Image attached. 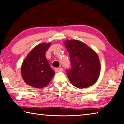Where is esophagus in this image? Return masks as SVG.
I'll use <instances>...</instances> for the list:
<instances>
[{"label": "esophagus", "instance_id": "34e87169", "mask_svg": "<svg viewBox=\"0 0 124 124\" xmlns=\"http://www.w3.org/2000/svg\"><path fill=\"white\" fill-rule=\"evenodd\" d=\"M62 70H63L62 68H56L55 69H54V70H55L56 72H61V71H62Z\"/></svg>", "mask_w": 124, "mask_h": 124}]
</instances>
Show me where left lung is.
Segmentation results:
<instances>
[{
	"mask_svg": "<svg viewBox=\"0 0 124 124\" xmlns=\"http://www.w3.org/2000/svg\"><path fill=\"white\" fill-rule=\"evenodd\" d=\"M64 45L70 56L71 68L66 70L71 83L79 89L93 85L101 72L97 54L85 44L77 40H66Z\"/></svg>",
	"mask_w": 124,
	"mask_h": 124,
	"instance_id": "1",
	"label": "left lung"
}]
</instances>
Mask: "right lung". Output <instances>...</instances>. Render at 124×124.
<instances>
[{"label":"right lung","mask_w":124,"mask_h":124,"mask_svg":"<svg viewBox=\"0 0 124 124\" xmlns=\"http://www.w3.org/2000/svg\"><path fill=\"white\" fill-rule=\"evenodd\" d=\"M51 44H39L31 50L22 63V78L31 86L37 89L45 87L55 73L45 57L46 52Z\"/></svg>","instance_id":"add662e5"}]
</instances>
